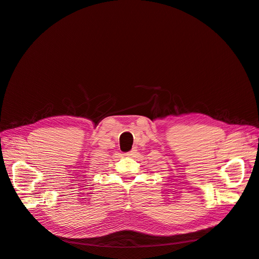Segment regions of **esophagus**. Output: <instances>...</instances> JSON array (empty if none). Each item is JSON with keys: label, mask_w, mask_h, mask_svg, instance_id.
<instances>
[{"label": "esophagus", "mask_w": 259, "mask_h": 259, "mask_svg": "<svg viewBox=\"0 0 259 259\" xmlns=\"http://www.w3.org/2000/svg\"><path fill=\"white\" fill-rule=\"evenodd\" d=\"M135 153H136V150H135V149H133V150H131L130 152H126V153H125L124 156H127V157H133V156H135Z\"/></svg>", "instance_id": "34e87169"}]
</instances>
